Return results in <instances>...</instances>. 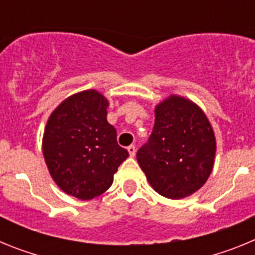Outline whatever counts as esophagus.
Returning a JSON list of instances; mask_svg holds the SVG:
<instances>
[{"instance_id":"esophagus-1","label":"esophagus","mask_w":255,"mask_h":255,"mask_svg":"<svg viewBox=\"0 0 255 255\" xmlns=\"http://www.w3.org/2000/svg\"><path fill=\"white\" fill-rule=\"evenodd\" d=\"M128 152H129V154L131 155V157H134L135 152H136V148H135V145H130V147H128Z\"/></svg>"}]
</instances>
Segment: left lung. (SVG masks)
<instances>
[{"instance_id": "obj_1", "label": "left lung", "mask_w": 255, "mask_h": 255, "mask_svg": "<svg viewBox=\"0 0 255 255\" xmlns=\"http://www.w3.org/2000/svg\"><path fill=\"white\" fill-rule=\"evenodd\" d=\"M148 143L136 152L147 180L158 194L181 199L206 184L215 163L216 138L199 106L170 96L155 106Z\"/></svg>"}]
</instances>
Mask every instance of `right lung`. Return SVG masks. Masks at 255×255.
Returning <instances> with one entry per match:
<instances>
[{
  "mask_svg": "<svg viewBox=\"0 0 255 255\" xmlns=\"http://www.w3.org/2000/svg\"><path fill=\"white\" fill-rule=\"evenodd\" d=\"M108 101L100 92H79L56 107L43 134V155L53 181L66 194L89 200L114 182L129 157L107 121Z\"/></svg>",
  "mask_w": 255,
  "mask_h": 255,
  "instance_id": "1",
  "label": "right lung"
}]
</instances>
